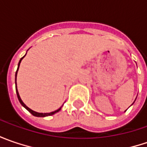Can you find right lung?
<instances>
[{
  "mask_svg": "<svg viewBox=\"0 0 147 147\" xmlns=\"http://www.w3.org/2000/svg\"><path fill=\"white\" fill-rule=\"evenodd\" d=\"M25 56V55H24ZM24 57H22L21 58V59L20 60V62H19V66H18V69H17V71H16V74H15V82H16V76H17V72H18V70H19V67H20V62H21V60L23 59V58ZM16 93H17V96H18V99H19V100H20V102L21 103V105L25 108V109H27V110H28L30 113H31L32 115L34 116H37V117H46V116H49V115H54V114H55L56 112H59V110H60V109H61V107L59 108V109H58L57 110H55V111H53V112H51V113H37V112H35V111H33V110H32L31 109H29L27 105H26L23 101H22V100H21V98H20V95H19V92H18V90H17V86H16Z\"/></svg>",
  "mask_w": 147,
  "mask_h": 147,
  "instance_id": "right-lung-1",
  "label": "right lung"
}]
</instances>
